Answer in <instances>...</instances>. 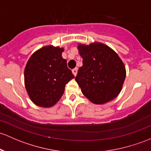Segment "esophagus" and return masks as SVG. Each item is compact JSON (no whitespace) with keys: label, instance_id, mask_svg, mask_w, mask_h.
I'll return each instance as SVG.
<instances>
[{"label":"esophagus","instance_id":"esophagus-1","mask_svg":"<svg viewBox=\"0 0 151 151\" xmlns=\"http://www.w3.org/2000/svg\"><path fill=\"white\" fill-rule=\"evenodd\" d=\"M72 73H73V74L74 75V77H76V75H77V68H74V69H72Z\"/></svg>","mask_w":151,"mask_h":151}]
</instances>
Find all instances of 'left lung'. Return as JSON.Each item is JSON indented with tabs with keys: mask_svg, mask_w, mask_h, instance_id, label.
Listing matches in <instances>:
<instances>
[{
	"mask_svg": "<svg viewBox=\"0 0 151 151\" xmlns=\"http://www.w3.org/2000/svg\"><path fill=\"white\" fill-rule=\"evenodd\" d=\"M82 58L75 80L84 95L95 104H104L116 98L121 92L126 69L118 54L101 42L79 43Z\"/></svg>",
	"mask_w": 151,
	"mask_h": 151,
	"instance_id": "8db88e82",
	"label": "left lung"
}]
</instances>
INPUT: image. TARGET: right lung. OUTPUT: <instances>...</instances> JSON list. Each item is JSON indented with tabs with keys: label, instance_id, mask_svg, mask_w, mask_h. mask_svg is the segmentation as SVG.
<instances>
[{
	"label": "right lung",
	"instance_id": "obj_1",
	"mask_svg": "<svg viewBox=\"0 0 151 151\" xmlns=\"http://www.w3.org/2000/svg\"><path fill=\"white\" fill-rule=\"evenodd\" d=\"M63 47L44 46L30 56L24 69V85L29 97L40 107L50 108L63 96L65 85L74 78L62 58Z\"/></svg>",
	"mask_w": 151,
	"mask_h": 151
}]
</instances>
